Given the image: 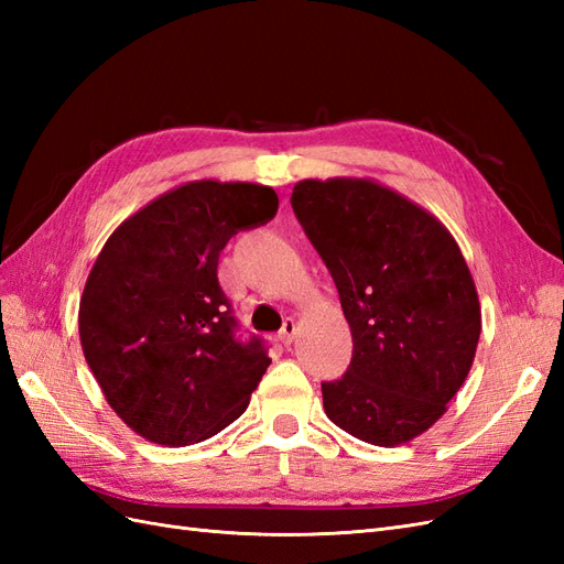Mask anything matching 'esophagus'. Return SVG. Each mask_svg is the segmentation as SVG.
Returning a JSON list of instances; mask_svg holds the SVG:
<instances>
[{"instance_id": "obj_1", "label": "esophagus", "mask_w": 564, "mask_h": 564, "mask_svg": "<svg viewBox=\"0 0 564 564\" xmlns=\"http://www.w3.org/2000/svg\"><path fill=\"white\" fill-rule=\"evenodd\" d=\"M296 332H299V327H296V322L292 319V317H286L284 319V324H282V329H280V340H282V344L286 346V344H292V340H294V336H296Z\"/></svg>"}]
</instances>
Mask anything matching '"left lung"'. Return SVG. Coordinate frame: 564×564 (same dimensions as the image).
Here are the masks:
<instances>
[{
	"mask_svg": "<svg viewBox=\"0 0 564 564\" xmlns=\"http://www.w3.org/2000/svg\"><path fill=\"white\" fill-rule=\"evenodd\" d=\"M292 207L352 334L348 371L322 383L324 412L369 445H404L473 367L482 313L464 253L431 212L371 178L299 181Z\"/></svg>",
	"mask_w": 564,
	"mask_h": 564,
	"instance_id": "left-lung-1",
	"label": "left lung"
}]
</instances>
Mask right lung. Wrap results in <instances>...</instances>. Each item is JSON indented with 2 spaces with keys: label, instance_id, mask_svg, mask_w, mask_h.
<instances>
[{
  "label": "right lung",
  "instance_id": "right-lung-1",
  "mask_svg": "<svg viewBox=\"0 0 564 564\" xmlns=\"http://www.w3.org/2000/svg\"><path fill=\"white\" fill-rule=\"evenodd\" d=\"M261 183H183L108 237L79 299V340L108 404L133 433L195 445L245 414L270 357L235 338L218 256L278 214Z\"/></svg>",
  "mask_w": 564,
  "mask_h": 564
}]
</instances>
